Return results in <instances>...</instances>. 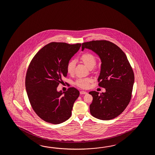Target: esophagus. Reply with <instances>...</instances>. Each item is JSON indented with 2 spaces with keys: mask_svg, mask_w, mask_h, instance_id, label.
Wrapping results in <instances>:
<instances>
[{
  "mask_svg": "<svg viewBox=\"0 0 155 155\" xmlns=\"http://www.w3.org/2000/svg\"><path fill=\"white\" fill-rule=\"evenodd\" d=\"M80 95H84V94H87V92L84 91H81L80 92Z\"/></svg>",
  "mask_w": 155,
  "mask_h": 155,
  "instance_id": "1",
  "label": "esophagus"
}]
</instances>
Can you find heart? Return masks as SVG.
Instances as JSON below:
<instances>
[{"instance_id":"obj_1","label":"heart","mask_w":155,"mask_h":155,"mask_svg":"<svg viewBox=\"0 0 155 155\" xmlns=\"http://www.w3.org/2000/svg\"><path fill=\"white\" fill-rule=\"evenodd\" d=\"M81 60L82 62L84 63V64L87 66L88 68H94L95 66L96 63V58L90 53H85L81 56ZM76 61L75 60H71L69 61V63L67 64V72L72 74L74 71L75 67ZM92 82V80L90 78H79L77 79L75 84L76 86H79L81 88L86 89L89 87L90 84Z\"/></svg>"}]
</instances>
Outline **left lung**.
<instances>
[{
    "mask_svg": "<svg viewBox=\"0 0 155 155\" xmlns=\"http://www.w3.org/2000/svg\"><path fill=\"white\" fill-rule=\"evenodd\" d=\"M101 60L99 86L106 92L90 91L93 100L90 105L94 117L102 120L114 119L129 105L134 83V74L127 56L119 46L106 40H93L82 44Z\"/></svg>",
    "mask_w": 155,
    "mask_h": 155,
    "instance_id": "8db88e82",
    "label": "left lung"
}]
</instances>
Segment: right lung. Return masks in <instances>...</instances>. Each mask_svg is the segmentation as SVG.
<instances>
[{"label": "right lung", "mask_w": 155, "mask_h": 155, "mask_svg": "<svg viewBox=\"0 0 155 155\" xmlns=\"http://www.w3.org/2000/svg\"><path fill=\"white\" fill-rule=\"evenodd\" d=\"M81 44L50 43L36 53L26 72L25 87L34 111L44 121L59 124L69 119L80 92L75 87L66 92L57 87L67 75V64Z\"/></svg>", "instance_id": "1"}]
</instances>
